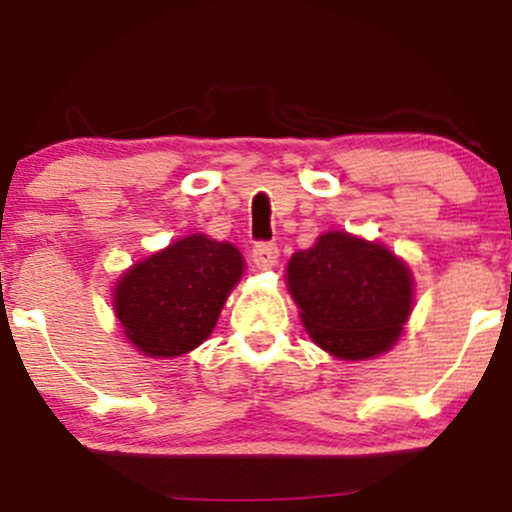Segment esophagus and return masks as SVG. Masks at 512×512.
Returning <instances> with one entry per match:
<instances>
[{"label": "esophagus", "mask_w": 512, "mask_h": 512, "mask_svg": "<svg viewBox=\"0 0 512 512\" xmlns=\"http://www.w3.org/2000/svg\"><path fill=\"white\" fill-rule=\"evenodd\" d=\"M279 260V248L274 243H257L252 248V262L257 269H272Z\"/></svg>", "instance_id": "obj_1"}]
</instances>
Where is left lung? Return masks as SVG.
Segmentation results:
<instances>
[{
    "label": "left lung",
    "mask_w": 512,
    "mask_h": 512,
    "mask_svg": "<svg viewBox=\"0 0 512 512\" xmlns=\"http://www.w3.org/2000/svg\"><path fill=\"white\" fill-rule=\"evenodd\" d=\"M286 284L305 332L344 361H363L395 346L409 320L414 281L385 245L330 231L293 252Z\"/></svg>",
    "instance_id": "1"
}]
</instances>
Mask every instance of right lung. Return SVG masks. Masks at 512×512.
<instances>
[{"label": "right lung", "instance_id": "right-lung-1", "mask_svg": "<svg viewBox=\"0 0 512 512\" xmlns=\"http://www.w3.org/2000/svg\"><path fill=\"white\" fill-rule=\"evenodd\" d=\"M243 267V255L231 243L192 233L120 276L115 315L144 356H182L214 330Z\"/></svg>", "mask_w": 512, "mask_h": 512}]
</instances>
